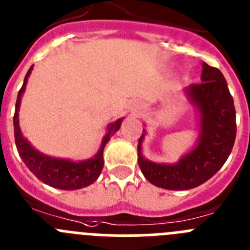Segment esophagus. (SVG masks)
I'll return each mask as SVG.
<instances>
[{"label": "esophagus", "instance_id": "esophagus-1", "mask_svg": "<svg viewBox=\"0 0 250 250\" xmlns=\"http://www.w3.org/2000/svg\"><path fill=\"white\" fill-rule=\"evenodd\" d=\"M132 107H134V111H136V113H140V110L143 109L140 103H134V104H132Z\"/></svg>", "mask_w": 250, "mask_h": 250}]
</instances>
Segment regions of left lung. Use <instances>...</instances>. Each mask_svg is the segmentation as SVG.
<instances>
[{"label": "left lung", "mask_w": 250, "mask_h": 250, "mask_svg": "<svg viewBox=\"0 0 250 250\" xmlns=\"http://www.w3.org/2000/svg\"><path fill=\"white\" fill-rule=\"evenodd\" d=\"M185 94L198 113L194 147L175 164H157L144 156L145 129L137 145V162L146 180L171 191L194 188L216 175L230 155L237 135L234 102L221 70L203 63L201 83L187 86Z\"/></svg>", "instance_id": "left-lung-1"}]
</instances>
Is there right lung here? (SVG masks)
Listing matches in <instances>:
<instances>
[{
  "instance_id": "1",
  "label": "right lung",
  "mask_w": 250,
  "mask_h": 250,
  "mask_svg": "<svg viewBox=\"0 0 250 250\" xmlns=\"http://www.w3.org/2000/svg\"><path fill=\"white\" fill-rule=\"evenodd\" d=\"M32 69H33V65L27 72L23 80V85L18 91L17 102H16V111L15 116H13L16 146H17L21 159L23 160L29 171L33 172V175L38 180L44 182L48 186L64 189V191H74V189L89 186V185L95 182L97 178L100 176L103 166H104L103 153H104L105 145L110 140V137L120 129L124 118L118 119L116 121L110 123L107 125L106 134L103 137L100 148L91 159L83 160V161H73V160L49 156V155L41 152L36 147H33L32 144L23 136L20 127V119H18L22 95L26 90L27 82H28Z\"/></svg>"
}]
</instances>
